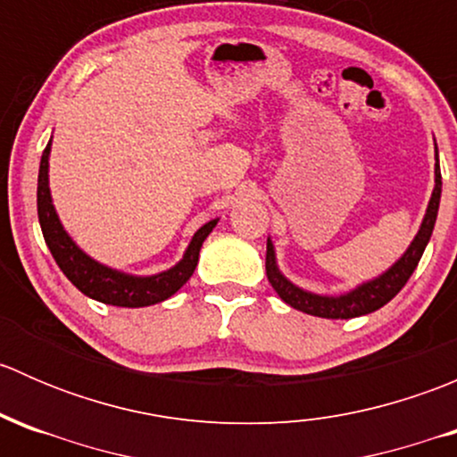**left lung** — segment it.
<instances>
[{
    "label": "left lung",
    "mask_w": 457,
    "mask_h": 457,
    "mask_svg": "<svg viewBox=\"0 0 457 457\" xmlns=\"http://www.w3.org/2000/svg\"><path fill=\"white\" fill-rule=\"evenodd\" d=\"M440 195H442V174L440 165H437V145H436V187L431 192V201L427 205V214L422 219L420 229H418L416 238L411 241V245L407 247L403 256L385 271L378 278L367 280V283L358 285L356 289L347 294H340V296H320V294L307 292L301 289L298 285H294L292 280L285 278L280 274L278 265H276V252L271 241L267 238V256H265V270H267V280L271 283V287L276 289L280 298L287 303L289 307L298 312H305V314L318 316V318H356L371 314V312L380 310L382 305L391 301L400 289L407 285L409 276L413 274V270L420 262L422 252H425L428 238L433 234V225L437 219V207H440Z\"/></svg>",
    "instance_id": "obj_1"
}]
</instances>
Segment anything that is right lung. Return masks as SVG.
<instances>
[{
	"label": "right lung",
	"instance_id": "obj_1",
	"mask_svg": "<svg viewBox=\"0 0 457 457\" xmlns=\"http://www.w3.org/2000/svg\"><path fill=\"white\" fill-rule=\"evenodd\" d=\"M48 156L50 141L41 154L39 179H37V214H39L41 232H44L46 245L50 254L57 261L59 270L68 276L72 285L86 294L87 298L105 303V305L117 307H147L165 301L172 294H177L183 285L195 274L196 262H199V252L207 234L216 228L219 219H212L203 228L196 229L187 245L186 254L181 261L170 270L161 271L154 276H132L123 271L112 270L108 265H101L95 258H90L84 250L77 247V243L68 237L54 212L53 196L48 187Z\"/></svg>",
	"mask_w": 457,
	"mask_h": 457
}]
</instances>
